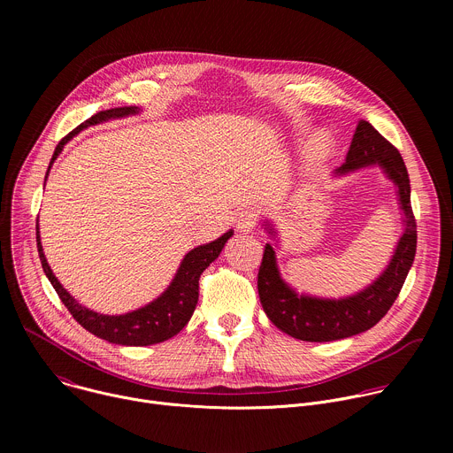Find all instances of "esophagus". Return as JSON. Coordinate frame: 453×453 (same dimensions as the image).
<instances>
[{"label":"esophagus","mask_w":453,"mask_h":453,"mask_svg":"<svg viewBox=\"0 0 453 453\" xmlns=\"http://www.w3.org/2000/svg\"><path fill=\"white\" fill-rule=\"evenodd\" d=\"M254 226H256V213H254V210H250V208L242 210L238 213V219H236V227L240 231H243V233H250L254 229Z\"/></svg>","instance_id":"1"}]
</instances>
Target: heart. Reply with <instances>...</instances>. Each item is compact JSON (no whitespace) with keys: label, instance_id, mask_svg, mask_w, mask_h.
Here are the masks:
<instances>
[{"label":"heart","instance_id":"heart-1","mask_svg":"<svg viewBox=\"0 0 453 453\" xmlns=\"http://www.w3.org/2000/svg\"><path fill=\"white\" fill-rule=\"evenodd\" d=\"M315 150H317V152H320V150H322V145H317V149H315Z\"/></svg>","mask_w":453,"mask_h":453}]
</instances>
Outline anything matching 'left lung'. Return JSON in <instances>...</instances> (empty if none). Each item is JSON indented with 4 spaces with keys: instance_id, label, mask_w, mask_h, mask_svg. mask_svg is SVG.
I'll use <instances>...</instances> for the list:
<instances>
[{
    "instance_id": "left-lung-1",
    "label": "left lung",
    "mask_w": 453,
    "mask_h": 453,
    "mask_svg": "<svg viewBox=\"0 0 453 453\" xmlns=\"http://www.w3.org/2000/svg\"><path fill=\"white\" fill-rule=\"evenodd\" d=\"M367 166H380L385 177L395 182L403 215V233L391 262L371 285L339 299L297 294L280 274L274 247L271 243L265 245L260 273H257V294L273 325L294 339L332 342L371 330L396 301L412 267L418 234L405 163L402 154L369 121L360 119L346 163L334 172V177H344ZM264 227L274 240L278 238L269 220L264 222Z\"/></svg>"
}]
</instances>
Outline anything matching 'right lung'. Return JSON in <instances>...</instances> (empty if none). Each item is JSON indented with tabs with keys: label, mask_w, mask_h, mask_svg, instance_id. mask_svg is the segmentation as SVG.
<instances>
[{
	"label": "right lung",
	"mask_w": 453,
	"mask_h": 453,
	"mask_svg": "<svg viewBox=\"0 0 453 453\" xmlns=\"http://www.w3.org/2000/svg\"><path fill=\"white\" fill-rule=\"evenodd\" d=\"M140 111L142 109L136 105L107 109V111L96 112L95 116H91L89 119L81 123L75 131H72L66 138H62L60 143L55 147V152L51 156V161H50V166L46 172V179H48L51 165L62 152L64 145L72 142L81 131H84V128L96 125V123L109 121V119H118V118H125L131 114H138ZM35 229H37V250H39V257L42 264V271H44L46 278L50 280V283L53 285V288L58 294L64 306L70 310L73 319L89 334H93L107 342L119 344V346H150V344L165 342V341L172 339L173 335H177L188 325V320L191 319L193 311H196V306L199 301L201 274L210 267L211 262L217 260L226 242L234 233L233 229H229L217 240L191 249L182 257V262H180L172 283L152 303H149L138 310L121 313V315H105V313H98L95 310L82 306L66 288L60 285V281L55 278L53 271L50 269V265L46 262V256L42 252L39 224Z\"/></svg>",
	"instance_id": "right-lung-1"
}]
</instances>
